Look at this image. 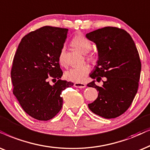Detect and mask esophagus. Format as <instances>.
I'll return each mask as SVG.
<instances>
[{"label": "esophagus", "instance_id": "34e87169", "mask_svg": "<svg viewBox=\"0 0 150 150\" xmlns=\"http://www.w3.org/2000/svg\"><path fill=\"white\" fill-rule=\"evenodd\" d=\"M74 87H77V88H84V87H86V85L83 83H75Z\"/></svg>", "mask_w": 150, "mask_h": 150}]
</instances>
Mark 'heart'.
<instances>
[{"label":"heart","instance_id":"heart-1","mask_svg":"<svg viewBox=\"0 0 150 150\" xmlns=\"http://www.w3.org/2000/svg\"><path fill=\"white\" fill-rule=\"evenodd\" d=\"M71 45L76 49L79 50L83 54H86V58L92 63H95L97 61V56L93 53H88L92 49V43L82 34H78L71 40ZM65 48L62 47L58 55V61L62 66H66L65 61ZM89 72V67L87 64L81 66L74 67L69 69L65 72L66 79L69 81L76 83H82Z\"/></svg>","mask_w":150,"mask_h":150}]
</instances>
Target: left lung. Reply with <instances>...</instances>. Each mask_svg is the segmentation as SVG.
<instances>
[{
  "mask_svg": "<svg viewBox=\"0 0 150 150\" xmlns=\"http://www.w3.org/2000/svg\"><path fill=\"white\" fill-rule=\"evenodd\" d=\"M96 43L98 60L90 74L96 81L87 84L98 92V98L88 107L93 113L105 118H114L125 112L131 105L139 88L141 70L139 54L131 36L125 30L105 27L86 34Z\"/></svg>",
  "mask_w": 150,
  "mask_h": 150,
  "instance_id": "8db88e82",
  "label": "left lung"
}]
</instances>
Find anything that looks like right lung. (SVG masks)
Returning a JSON list of instances; mask_svg holds the SVG:
<instances>
[{"mask_svg":"<svg viewBox=\"0 0 150 150\" xmlns=\"http://www.w3.org/2000/svg\"><path fill=\"white\" fill-rule=\"evenodd\" d=\"M67 32L51 26L31 32L22 38L13 57V93L23 110L36 120L54 118L63 106L62 92L74 85L61 80L63 71L58 61ZM50 79L55 81L53 86Z\"/></svg>","mask_w":150,"mask_h":150,"instance_id":"right-lung-1","label":"right lung"}]
</instances>
